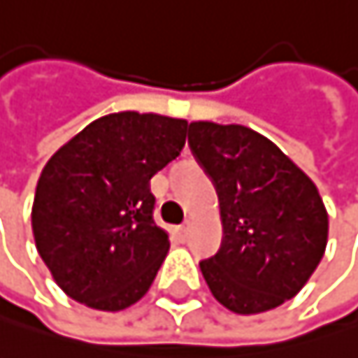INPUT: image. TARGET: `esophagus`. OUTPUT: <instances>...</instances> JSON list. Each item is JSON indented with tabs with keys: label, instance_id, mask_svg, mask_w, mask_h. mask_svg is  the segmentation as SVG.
<instances>
[{
	"label": "esophagus",
	"instance_id": "1",
	"mask_svg": "<svg viewBox=\"0 0 358 358\" xmlns=\"http://www.w3.org/2000/svg\"><path fill=\"white\" fill-rule=\"evenodd\" d=\"M173 231H176V236L180 238V241H187L189 231H191V225H189V223H185V225H178V227H176Z\"/></svg>",
	"mask_w": 358,
	"mask_h": 358
}]
</instances>
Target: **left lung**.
<instances>
[{"label":"left lung","mask_w":358,"mask_h":358,"mask_svg":"<svg viewBox=\"0 0 358 358\" xmlns=\"http://www.w3.org/2000/svg\"><path fill=\"white\" fill-rule=\"evenodd\" d=\"M189 145L221 208V249L199 262L213 296L243 315L296 296L327 249L329 215L315 185L241 124L191 122Z\"/></svg>","instance_id":"left-lung-1"}]
</instances>
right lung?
I'll return each mask as SVG.
<instances>
[{"label":"right lung","mask_w":358,"mask_h":358,"mask_svg":"<svg viewBox=\"0 0 358 358\" xmlns=\"http://www.w3.org/2000/svg\"><path fill=\"white\" fill-rule=\"evenodd\" d=\"M187 120L122 111L87 124L45 165L36 187V249L62 290L120 311L152 285L169 251L150 180L182 152Z\"/></svg>","instance_id":"add662e5"}]
</instances>
